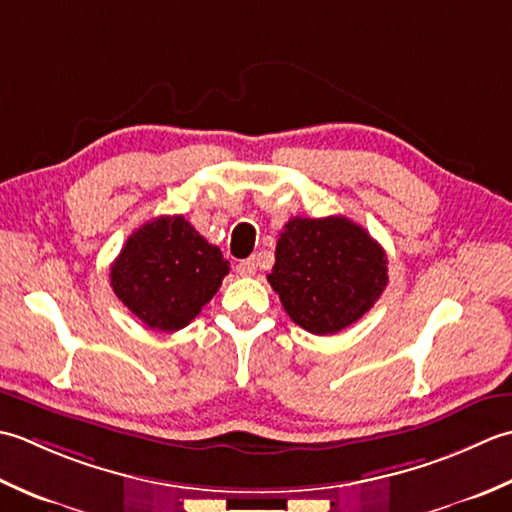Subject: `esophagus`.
<instances>
[{"instance_id":"obj_1","label":"esophagus","mask_w":512,"mask_h":512,"mask_svg":"<svg viewBox=\"0 0 512 512\" xmlns=\"http://www.w3.org/2000/svg\"><path fill=\"white\" fill-rule=\"evenodd\" d=\"M256 269H258V263H256L254 256L241 260V263H238V267H236V271H238V274H241V276H254Z\"/></svg>"}]
</instances>
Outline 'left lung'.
<instances>
[{"label": "left lung", "instance_id": "8db88e82", "mask_svg": "<svg viewBox=\"0 0 512 512\" xmlns=\"http://www.w3.org/2000/svg\"><path fill=\"white\" fill-rule=\"evenodd\" d=\"M387 254L344 216L291 218L267 276L289 318L316 336L358 322L389 283Z\"/></svg>", "mask_w": 512, "mask_h": 512}]
</instances>
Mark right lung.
Listing matches in <instances>:
<instances>
[{
  "label": "right lung",
  "instance_id": "right-lung-1",
  "mask_svg": "<svg viewBox=\"0 0 512 512\" xmlns=\"http://www.w3.org/2000/svg\"><path fill=\"white\" fill-rule=\"evenodd\" d=\"M227 274L221 249L183 216H159L125 241L110 267V285L143 325L179 331L201 314Z\"/></svg>",
  "mask_w": 512,
  "mask_h": 512
}]
</instances>
